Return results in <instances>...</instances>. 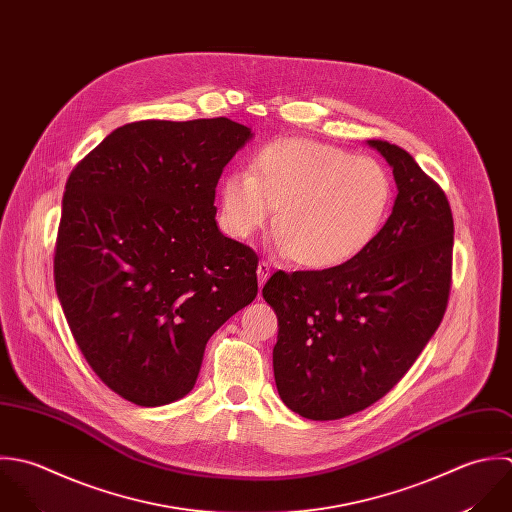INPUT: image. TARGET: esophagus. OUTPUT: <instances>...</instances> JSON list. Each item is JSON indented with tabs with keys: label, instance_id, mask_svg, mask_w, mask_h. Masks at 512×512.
Returning a JSON list of instances; mask_svg holds the SVG:
<instances>
[{
	"label": "esophagus",
	"instance_id": "34e87169",
	"mask_svg": "<svg viewBox=\"0 0 512 512\" xmlns=\"http://www.w3.org/2000/svg\"><path fill=\"white\" fill-rule=\"evenodd\" d=\"M270 274H272V266H270V262L262 260V262L258 264V282H260V288L266 284V280L270 278Z\"/></svg>",
	"mask_w": 512,
	"mask_h": 512
}]
</instances>
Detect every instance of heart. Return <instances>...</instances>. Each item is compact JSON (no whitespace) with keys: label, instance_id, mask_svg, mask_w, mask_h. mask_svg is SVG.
<instances>
[{"label":"heart","instance_id":"heart-1","mask_svg":"<svg viewBox=\"0 0 512 512\" xmlns=\"http://www.w3.org/2000/svg\"><path fill=\"white\" fill-rule=\"evenodd\" d=\"M391 202L393 178L383 163L312 139L274 141L256 155L252 172H228L220 184V216L230 236L250 238L278 208L280 248L316 270L367 250Z\"/></svg>","mask_w":512,"mask_h":512}]
</instances>
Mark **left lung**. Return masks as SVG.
Wrapping results in <instances>:
<instances>
[{"label": "left lung", "mask_w": 512, "mask_h": 512, "mask_svg": "<svg viewBox=\"0 0 512 512\" xmlns=\"http://www.w3.org/2000/svg\"><path fill=\"white\" fill-rule=\"evenodd\" d=\"M391 165L393 212L353 260L274 272L262 296L278 316L274 377L282 401L334 421L379 401L437 332L453 278V212L443 188L387 141H367Z\"/></svg>", "instance_id": "8db88e82"}]
</instances>
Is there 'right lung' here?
I'll list each match as a JSON object with an SVG mask.
<instances>
[{"label":"right lung","mask_w":512,"mask_h":512,"mask_svg":"<svg viewBox=\"0 0 512 512\" xmlns=\"http://www.w3.org/2000/svg\"><path fill=\"white\" fill-rule=\"evenodd\" d=\"M250 137L226 117L137 121L67 178L57 296L95 375L135 405L184 397L206 341L258 294V254L214 220L220 174Z\"/></svg>","instance_id":"1"}]
</instances>
